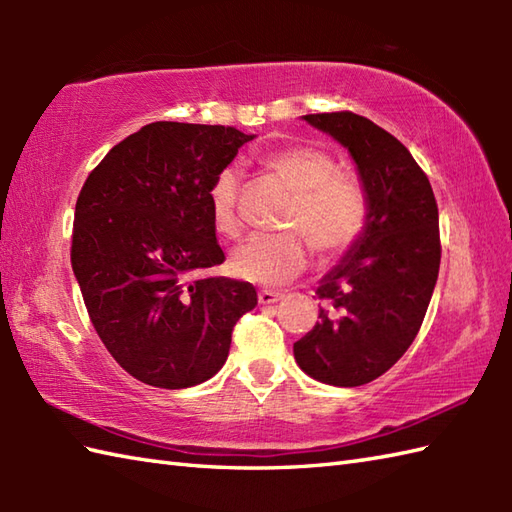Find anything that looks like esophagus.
I'll use <instances>...</instances> for the list:
<instances>
[{
  "instance_id": "1",
  "label": "esophagus",
  "mask_w": 512,
  "mask_h": 512,
  "mask_svg": "<svg viewBox=\"0 0 512 512\" xmlns=\"http://www.w3.org/2000/svg\"><path fill=\"white\" fill-rule=\"evenodd\" d=\"M281 297V292H277V290H259V303H262V306H270V303H277Z\"/></svg>"
}]
</instances>
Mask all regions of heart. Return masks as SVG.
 <instances>
[{
    "instance_id": "1",
    "label": "heart",
    "mask_w": 512,
    "mask_h": 512,
    "mask_svg": "<svg viewBox=\"0 0 512 512\" xmlns=\"http://www.w3.org/2000/svg\"><path fill=\"white\" fill-rule=\"evenodd\" d=\"M266 167L295 193L284 226L275 235H250L231 255L233 275L255 284H286L308 266L310 246L321 257L345 253L367 224V193L361 182L336 171L334 158L319 147L297 145L266 158ZM239 169L224 167L209 189L211 220L217 233L239 231Z\"/></svg>"
}]
</instances>
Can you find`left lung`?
I'll use <instances>...</instances> for the list:
<instances>
[{"instance_id": "obj_1", "label": "left lung", "mask_w": 512, "mask_h": 512, "mask_svg": "<svg viewBox=\"0 0 512 512\" xmlns=\"http://www.w3.org/2000/svg\"><path fill=\"white\" fill-rule=\"evenodd\" d=\"M352 156L367 193V224L319 281V321L295 343L314 380L358 387L383 376L409 350L440 270L438 204L429 178L398 138L352 112L308 114Z\"/></svg>"}]
</instances>
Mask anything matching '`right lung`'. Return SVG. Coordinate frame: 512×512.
<instances>
[{
  "instance_id": "add662e5",
  "label": "right lung",
  "mask_w": 512,
  "mask_h": 512,
  "mask_svg": "<svg viewBox=\"0 0 512 512\" xmlns=\"http://www.w3.org/2000/svg\"><path fill=\"white\" fill-rule=\"evenodd\" d=\"M253 134L158 121L110 149L79 193L72 270L107 352L140 383L200 385L226 363L248 281L209 277L224 253L209 189Z\"/></svg>"
}]
</instances>
